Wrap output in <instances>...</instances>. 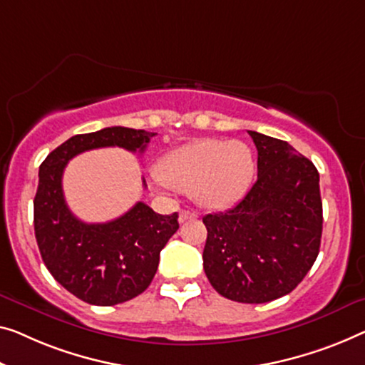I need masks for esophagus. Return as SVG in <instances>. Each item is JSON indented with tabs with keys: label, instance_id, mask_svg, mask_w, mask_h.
<instances>
[{
	"label": "esophagus",
	"instance_id": "esophagus-1",
	"mask_svg": "<svg viewBox=\"0 0 365 365\" xmlns=\"http://www.w3.org/2000/svg\"><path fill=\"white\" fill-rule=\"evenodd\" d=\"M195 217H198V215L195 213V211H190V210H182L180 215H178V221L185 222L187 220H195Z\"/></svg>",
	"mask_w": 365,
	"mask_h": 365
}]
</instances>
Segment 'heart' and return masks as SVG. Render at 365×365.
<instances>
[{"instance_id": "1", "label": "heart", "mask_w": 365, "mask_h": 365, "mask_svg": "<svg viewBox=\"0 0 365 365\" xmlns=\"http://www.w3.org/2000/svg\"><path fill=\"white\" fill-rule=\"evenodd\" d=\"M254 168L246 143L208 138L172 150L152 177L165 188L193 192L206 208H226L246 193Z\"/></svg>"}]
</instances>
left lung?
Returning <instances> with one entry per match:
<instances>
[{
  "mask_svg": "<svg viewBox=\"0 0 365 365\" xmlns=\"http://www.w3.org/2000/svg\"><path fill=\"white\" fill-rule=\"evenodd\" d=\"M249 135L257 148V180L232 208L203 217V269L225 298L267 303L290 293L317 260L323 203L312 160L285 140Z\"/></svg>",
  "mask_w": 365,
  "mask_h": 365,
  "instance_id": "left-lung-1",
  "label": "left lung"
}]
</instances>
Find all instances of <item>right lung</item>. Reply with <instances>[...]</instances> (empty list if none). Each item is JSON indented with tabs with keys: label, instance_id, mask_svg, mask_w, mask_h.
<instances>
[{
	"label": "right lung",
	"instance_id": "add662e5",
	"mask_svg": "<svg viewBox=\"0 0 365 365\" xmlns=\"http://www.w3.org/2000/svg\"><path fill=\"white\" fill-rule=\"evenodd\" d=\"M154 135L123 126L77 134L52 150L39 167L34 231L42 260L65 290L90 304L124 303L150 285L160 251L178 230V215H159L138 201L116 220L88 225L65 203L63 170L70 159L85 150L118 145L144 152Z\"/></svg>",
	"mask_w": 365,
	"mask_h": 365
}]
</instances>
